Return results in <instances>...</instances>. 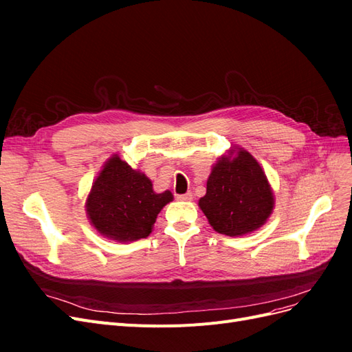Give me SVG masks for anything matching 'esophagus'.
Listing matches in <instances>:
<instances>
[{
	"instance_id": "obj_1",
	"label": "esophagus",
	"mask_w": 352,
	"mask_h": 352,
	"mask_svg": "<svg viewBox=\"0 0 352 352\" xmlns=\"http://www.w3.org/2000/svg\"><path fill=\"white\" fill-rule=\"evenodd\" d=\"M176 198H177L179 201H190V199H192V194H190V192L180 194V195H176Z\"/></svg>"
}]
</instances>
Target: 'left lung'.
Returning a JSON list of instances; mask_svg holds the SVG:
<instances>
[{
    "label": "left lung",
    "mask_w": 352,
    "mask_h": 352,
    "mask_svg": "<svg viewBox=\"0 0 352 352\" xmlns=\"http://www.w3.org/2000/svg\"><path fill=\"white\" fill-rule=\"evenodd\" d=\"M198 206L216 232L242 236L264 225L273 211L274 198L257 160L236 148L212 167L207 194Z\"/></svg>",
    "instance_id": "1"
}]
</instances>
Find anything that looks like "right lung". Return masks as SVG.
<instances>
[{"label":"right lung","mask_w":352,"mask_h":352,"mask_svg":"<svg viewBox=\"0 0 352 352\" xmlns=\"http://www.w3.org/2000/svg\"><path fill=\"white\" fill-rule=\"evenodd\" d=\"M172 199L170 190L155 194L150 179L113 155L95 179L87 211L102 236L132 242L150 235L158 212Z\"/></svg>","instance_id":"1"}]
</instances>
